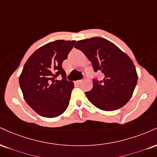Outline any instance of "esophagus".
Listing matches in <instances>:
<instances>
[{"instance_id":"1","label":"esophagus","mask_w":157,"mask_h":157,"mask_svg":"<svg viewBox=\"0 0 157 157\" xmlns=\"http://www.w3.org/2000/svg\"><path fill=\"white\" fill-rule=\"evenodd\" d=\"M82 80H77L76 81V82H76V83L77 84H81V83H82Z\"/></svg>"}]
</instances>
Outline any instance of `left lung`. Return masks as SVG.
<instances>
[{
  "mask_svg": "<svg viewBox=\"0 0 157 157\" xmlns=\"http://www.w3.org/2000/svg\"><path fill=\"white\" fill-rule=\"evenodd\" d=\"M75 48L90 60L95 72L103 79H93V88L86 92L94 106L105 111L116 110L128 102L137 82L133 61L116 44L100 37L78 41Z\"/></svg>",
  "mask_w": 157,
  "mask_h": 157,
  "instance_id": "left-lung-1",
  "label": "left lung"
}]
</instances>
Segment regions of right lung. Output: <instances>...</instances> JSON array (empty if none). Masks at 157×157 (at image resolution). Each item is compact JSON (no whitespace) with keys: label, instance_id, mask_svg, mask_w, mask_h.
Masks as SVG:
<instances>
[{"label":"right lung","instance_id":"obj_1","mask_svg":"<svg viewBox=\"0 0 157 157\" xmlns=\"http://www.w3.org/2000/svg\"><path fill=\"white\" fill-rule=\"evenodd\" d=\"M76 41L56 40L41 47L25 63L19 82L24 99L46 118L61 115L69 106L74 82L66 78L62 63ZM60 75L61 81L56 78Z\"/></svg>","mask_w":157,"mask_h":157}]
</instances>
